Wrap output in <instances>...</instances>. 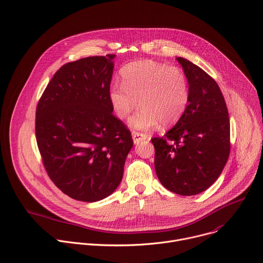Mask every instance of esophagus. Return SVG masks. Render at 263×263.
I'll return each instance as SVG.
<instances>
[{
    "instance_id": "1",
    "label": "esophagus",
    "mask_w": 263,
    "mask_h": 263,
    "mask_svg": "<svg viewBox=\"0 0 263 263\" xmlns=\"http://www.w3.org/2000/svg\"><path fill=\"white\" fill-rule=\"evenodd\" d=\"M132 138H133V141L135 145H138L139 142L144 141V140H147L149 137L148 135L144 134V133H139V132H132Z\"/></svg>"
}]
</instances>
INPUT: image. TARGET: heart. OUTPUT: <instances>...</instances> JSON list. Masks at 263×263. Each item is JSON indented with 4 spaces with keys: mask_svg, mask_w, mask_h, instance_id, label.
<instances>
[{
    "mask_svg": "<svg viewBox=\"0 0 263 263\" xmlns=\"http://www.w3.org/2000/svg\"><path fill=\"white\" fill-rule=\"evenodd\" d=\"M122 84L109 90V101L119 119L127 118L137 106L140 109L131 117L134 130L149 131L160 123L172 126L182 117L190 102L187 77L178 67L144 60L126 65Z\"/></svg>",
    "mask_w": 263,
    "mask_h": 263,
    "instance_id": "b5f03b06",
    "label": "heart"
}]
</instances>
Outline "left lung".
Wrapping results in <instances>:
<instances>
[{
	"label": "left lung",
	"instance_id": "left-lung-1",
	"mask_svg": "<svg viewBox=\"0 0 263 263\" xmlns=\"http://www.w3.org/2000/svg\"><path fill=\"white\" fill-rule=\"evenodd\" d=\"M176 60L189 80L190 102L176 125L151 141L161 184L191 196L203 192L221 174L230 155V119L217 83L195 64Z\"/></svg>",
	"mask_w": 263,
	"mask_h": 263
}]
</instances>
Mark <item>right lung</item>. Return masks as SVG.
<instances>
[{"label": "right lung", "instance_id": "right-lung-1", "mask_svg": "<svg viewBox=\"0 0 263 263\" xmlns=\"http://www.w3.org/2000/svg\"><path fill=\"white\" fill-rule=\"evenodd\" d=\"M114 54L61 67L36 107L35 136L45 169L63 193L94 202L122 181L133 147L109 101Z\"/></svg>", "mask_w": 263, "mask_h": 263}]
</instances>
